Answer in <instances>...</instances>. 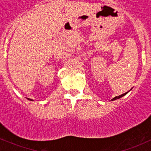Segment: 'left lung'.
Segmentation results:
<instances>
[{
	"instance_id": "1",
	"label": "left lung",
	"mask_w": 151,
	"mask_h": 151,
	"mask_svg": "<svg viewBox=\"0 0 151 151\" xmlns=\"http://www.w3.org/2000/svg\"><path fill=\"white\" fill-rule=\"evenodd\" d=\"M131 90H132V89H130V90H129V91H128V92H125V93H124V94H121V95H119V96H116V97H113V99H111V101H115V100L119 99V98H121V97H123V96H125V94H127L128 93H129V92Z\"/></svg>"
}]
</instances>
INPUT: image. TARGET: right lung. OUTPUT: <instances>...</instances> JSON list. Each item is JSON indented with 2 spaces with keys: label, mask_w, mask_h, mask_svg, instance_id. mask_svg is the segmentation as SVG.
<instances>
[{
  "label": "right lung",
  "mask_w": 151,
  "mask_h": 151,
  "mask_svg": "<svg viewBox=\"0 0 151 151\" xmlns=\"http://www.w3.org/2000/svg\"><path fill=\"white\" fill-rule=\"evenodd\" d=\"M28 100H29V101H33V100L32 99H30V98H27Z\"/></svg>",
  "instance_id": "add662e5"
}]
</instances>
